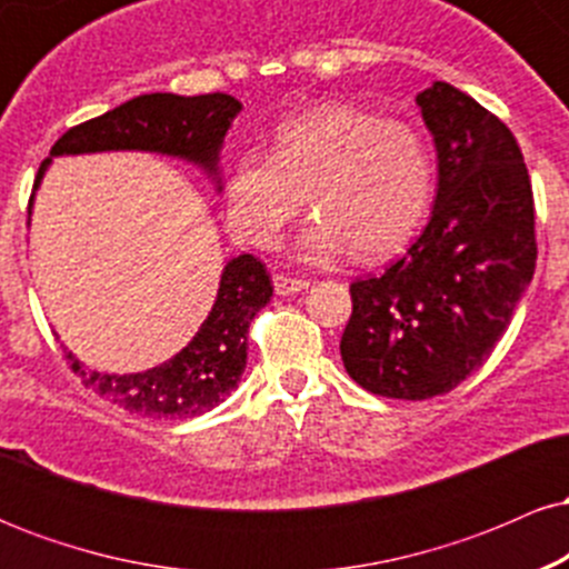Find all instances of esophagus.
<instances>
[{"instance_id": "esophagus-1", "label": "esophagus", "mask_w": 569, "mask_h": 569, "mask_svg": "<svg viewBox=\"0 0 569 569\" xmlns=\"http://www.w3.org/2000/svg\"><path fill=\"white\" fill-rule=\"evenodd\" d=\"M272 283H276V293H280V297H291V293L305 291L307 286H310V280L289 278V276H276V278H272Z\"/></svg>"}]
</instances>
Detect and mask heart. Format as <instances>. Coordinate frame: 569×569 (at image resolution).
<instances>
[{
	"mask_svg": "<svg viewBox=\"0 0 569 569\" xmlns=\"http://www.w3.org/2000/svg\"><path fill=\"white\" fill-rule=\"evenodd\" d=\"M433 152L401 120L356 103H323L276 130L272 154L246 152L224 181L227 224L246 243L267 248L307 206L299 248L329 259L345 248L380 259L401 248L433 198Z\"/></svg>",
	"mask_w": 569,
	"mask_h": 569,
	"instance_id": "1",
	"label": "heart"
}]
</instances>
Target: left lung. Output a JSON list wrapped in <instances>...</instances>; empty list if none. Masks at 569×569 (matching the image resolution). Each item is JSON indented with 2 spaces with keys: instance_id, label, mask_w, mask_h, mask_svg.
<instances>
[{
  "instance_id": "8db88e82",
  "label": "left lung",
  "mask_w": 569,
  "mask_h": 569,
  "mask_svg": "<svg viewBox=\"0 0 569 569\" xmlns=\"http://www.w3.org/2000/svg\"><path fill=\"white\" fill-rule=\"evenodd\" d=\"M439 152L430 221L380 278L350 283L339 352L369 393H449L506 335L538 259L535 202L513 133L449 82L417 93Z\"/></svg>"
}]
</instances>
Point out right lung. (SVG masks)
Here are the masks:
<instances>
[{"instance_id": "add662e5", "label": "right lung", "mask_w": 569, "mask_h": 569, "mask_svg": "<svg viewBox=\"0 0 569 569\" xmlns=\"http://www.w3.org/2000/svg\"><path fill=\"white\" fill-rule=\"evenodd\" d=\"M238 112L240 101L227 93H147L130 98L112 112L69 128L53 143L50 158L39 166L34 189L42 181L44 168L58 154L107 152V149L171 154L219 176L221 141ZM270 297L272 280L267 267L251 253H240L221 272L217 299L198 335L171 361L136 375H101V371L82 369V363L69 350L63 352L84 388L128 409L130 415L187 420L219 407L238 388L248 356V326L270 302Z\"/></svg>"}]
</instances>
